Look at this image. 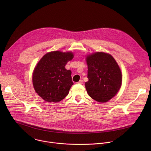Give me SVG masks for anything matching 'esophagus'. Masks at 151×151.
<instances>
[{
  "instance_id": "34e87169",
  "label": "esophagus",
  "mask_w": 151,
  "mask_h": 151,
  "mask_svg": "<svg viewBox=\"0 0 151 151\" xmlns=\"http://www.w3.org/2000/svg\"><path fill=\"white\" fill-rule=\"evenodd\" d=\"M77 83H78V84H83V80H80L79 82H77Z\"/></svg>"
}]
</instances>
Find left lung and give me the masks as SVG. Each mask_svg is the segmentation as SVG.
Masks as SVG:
<instances>
[{
  "mask_svg": "<svg viewBox=\"0 0 151 151\" xmlns=\"http://www.w3.org/2000/svg\"><path fill=\"white\" fill-rule=\"evenodd\" d=\"M88 81L85 88L88 95L98 102L111 100L119 90L122 74L113 57L108 54L97 52L87 56Z\"/></svg>",
  "mask_w": 151,
  "mask_h": 151,
  "instance_id": "8db88e82",
  "label": "left lung"
}]
</instances>
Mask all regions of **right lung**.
<instances>
[{
	"mask_svg": "<svg viewBox=\"0 0 151 151\" xmlns=\"http://www.w3.org/2000/svg\"><path fill=\"white\" fill-rule=\"evenodd\" d=\"M73 58L71 52L58 51L46 54L37 63L33 74L35 91L45 101L59 102L69 94L73 84L70 70L65 68Z\"/></svg>",
	"mask_w": 151,
	"mask_h": 151,
	"instance_id": "add662e5",
	"label": "right lung"
}]
</instances>
